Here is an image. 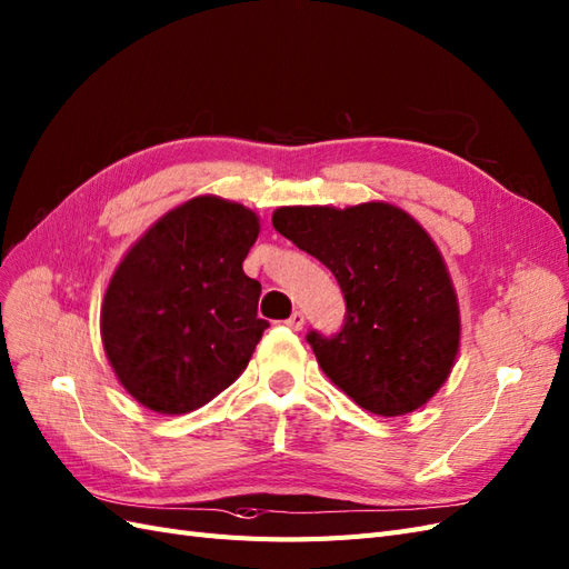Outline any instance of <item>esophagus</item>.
I'll use <instances>...</instances> for the list:
<instances>
[{
  "label": "esophagus",
  "instance_id": "34e87169",
  "mask_svg": "<svg viewBox=\"0 0 569 569\" xmlns=\"http://www.w3.org/2000/svg\"><path fill=\"white\" fill-rule=\"evenodd\" d=\"M286 327L293 329V331H302L305 315L302 312H293V315H290V319H286Z\"/></svg>",
  "mask_w": 569,
  "mask_h": 569
}]
</instances>
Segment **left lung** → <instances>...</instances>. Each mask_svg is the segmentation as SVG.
I'll use <instances>...</instances> for the list:
<instances>
[{
    "label": "left lung",
    "instance_id": "1",
    "mask_svg": "<svg viewBox=\"0 0 569 569\" xmlns=\"http://www.w3.org/2000/svg\"><path fill=\"white\" fill-rule=\"evenodd\" d=\"M273 229L327 264L346 298L338 336L310 333L340 391L379 417L427 405L460 350V305L441 250L391 202L279 207Z\"/></svg>",
    "mask_w": 569,
    "mask_h": 569
}]
</instances>
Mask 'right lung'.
Segmentation results:
<instances>
[{
  "label": "right lung",
  "instance_id": "1",
  "mask_svg": "<svg viewBox=\"0 0 569 569\" xmlns=\"http://www.w3.org/2000/svg\"><path fill=\"white\" fill-rule=\"evenodd\" d=\"M259 217L198 194L159 217L113 269L100 312L104 355L142 408L186 415L226 391L269 321L242 271Z\"/></svg>",
  "mask_w": 569,
  "mask_h": 569
}]
</instances>
